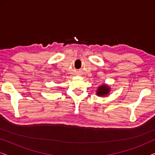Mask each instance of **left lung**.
<instances>
[{
    "instance_id": "1",
    "label": "left lung",
    "mask_w": 155,
    "mask_h": 155,
    "mask_svg": "<svg viewBox=\"0 0 155 155\" xmlns=\"http://www.w3.org/2000/svg\"><path fill=\"white\" fill-rule=\"evenodd\" d=\"M109 91L110 88L109 87V86L104 84V85H101L98 88L97 94L98 96H104V95L109 94Z\"/></svg>"
}]
</instances>
